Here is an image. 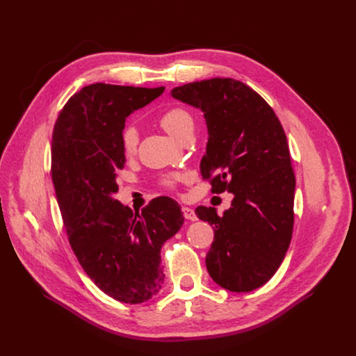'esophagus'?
I'll use <instances>...</instances> for the list:
<instances>
[{"mask_svg":"<svg viewBox=\"0 0 356 356\" xmlns=\"http://www.w3.org/2000/svg\"><path fill=\"white\" fill-rule=\"evenodd\" d=\"M182 216L187 218V220H191V222H194V220H197V214L193 209L190 207H182Z\"/></svg>","mask_w":356,"mask_h":356,"instance_id":"esophagus-1","label":"esophagus"}]
</instances>
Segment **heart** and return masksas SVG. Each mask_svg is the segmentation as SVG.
<instances>
[{
	"instance_id": "1",
	"label": "heart",
	"mask_w": 356,
	"mask_h": 356,
	"mask_svg": "<svg viewBox=\"0 0 356 356\" xmlns=\"http://www.w3.org/2000/svg\"><path fill=\"white\" fill-rule=\"evenodd\" d=\"M161 126L177 139H182L185 134L193 133L194 117L193 114L181 106H172L163 110L159 114ZM139 145V131L134 124H126L122 130V147L127 156H131L138 150ZM182 174H166L159 178L162 187L174 190L179 182L184 181Z\"/></svg>"
}]
</instances>
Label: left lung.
<instances>
[{"instance_id": "1", "label": "left lung", "mask_w": 356, "mask_h": 356, "mask_svg": "<svg viewBox=\"0 0 356 356\" xmlns=\"http://www.w3.org/2000/svg\"><path fill=\"white\" fill-rule=\"evenodd\" d=\"M172 97L204 111L202 179L213 193L234 194L223 216L195 209L214 230L209 274L233 293L259 289L284 261L294 227L296 175L285 131L266 101L241 81H195L174 88Z\"/></svg>"}]
</instances>
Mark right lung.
Returning <instances> with one entry per match:
<instances>
[{
    "label": "right lung",
    "instance_id": "obj_1",
    "mask_svg": "<svg viewBox=\"0 0 356 356\" xmlns=\"http://www.w3.org/2000/svg\"><path fill=\"white\" fill-rule=\"evenodd\" d=\"M163 90L91 83L66 101L54 127L50 174L67 241L98 289L129 304L161 290V248L184 223L169 197L154 198L140 213L113 198L126 162V117Z\"/></svg>",
    "mask_w": 356,
    "mask_h": 356
}]
</instances>
